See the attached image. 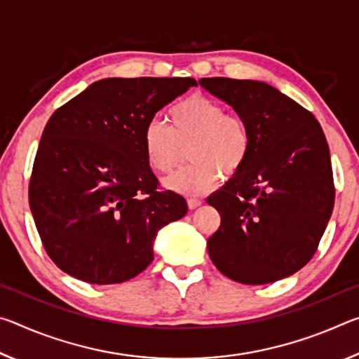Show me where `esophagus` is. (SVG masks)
<instances>
[{"mask_svg": "<svg viewBox=\"0 0 359 359\" xmlns=\"http://www.w3.org/2000/svg\"><path fill=\"white\" fill-rule=\"evenodd\" d=\"M188 209H196V208H199V205H201V201H199V199H194V198H188Z\"/></svg>", "mask_w": 359, "mask_h": 359, "instance_id": "obj_1", "label": "esophagus"}]
</instances>
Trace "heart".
<instances>
[{
    "mask_svg": "<svg viewBox=\"0 0 359 359\" xmlns=\"http://www.w3.org/2000/svg\"><path fill=\"white\" fill-rule=\"evenodd\" d=\"M169 126L150 121L142 135V147L151 169L168 174L179 165L184 150L191 165L163 182L168 190L201 196L222 175L233 177L245 166L252 150V135L238 115L203 95H193L169 109Z\"/></svg>",
    "mask_w": 359,
    "mask_h": 359,
    "instance_id": "heart-1",
    "label": "heart"
}]
</instances>
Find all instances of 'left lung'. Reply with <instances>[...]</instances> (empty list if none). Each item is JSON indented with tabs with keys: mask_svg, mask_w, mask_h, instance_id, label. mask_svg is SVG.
I'll return each mask as SVG.
<instances>
[{
	"mask_svg": "<svg viewBox=\"0 0 359 359\" xmlns=\"http://www.w3.org/2000/svg\"><path fill=\"white\" fill-rule=\"evenodd\" d=\"M199 85L245 121V166L208 204L222 217L208 252L223 276L272 283L294 274L317 250L334 208L330 147L313 115L272 85L226 77Z\"/></svg>",
	"mask_w": 359,
	"mask_h": 359,
	"instance_id": "8db88e82",
	"label": "left lung"
}]
</instances>
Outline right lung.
<instances>
[{
	"instance_id": "1",
	"label": "right lung",
	"mask_w": 359,
	"mask_h": 359,
	"mask_svg": "<svg viewBox=\"0 0 359 359\" xmlns=\"http://www.w3.org/2000/svg\"><path fill=\"white\" fill-rule=\"evenodd\" d=\"M191 77H109L57 109L42 133L29 209L60 269L95 285L121 283L154 261L163 226L188 210L158 190L142 147L155 114L194 87Z\"/></svg>"
}]
</instances>
